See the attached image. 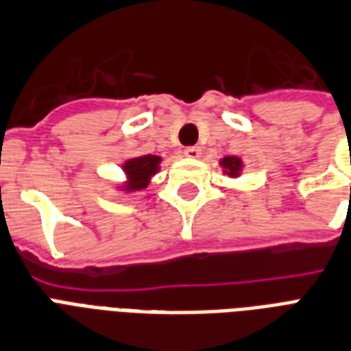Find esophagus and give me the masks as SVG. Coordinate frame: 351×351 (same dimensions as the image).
I'll return each instance as SVG.
<instances>
[{
    "instance_id": "34e87169",
    "label": "esophagus",
    "mask_w": 351,
    "mask_h": 351,
    "mask_svg": "<svg viewBox=\"0 0 351 351\" xmlns=\"http://www.w3.org/2000/svg\"><path fill=\"white\" fill-rule=\"evenodd\" d=\"M184 156H186V157H199L201 156V148H199V146H189V148H184Z\"/></svg>"
}]
</instances>
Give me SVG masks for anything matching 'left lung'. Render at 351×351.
<instances>
[{"instance_id": "1", "label": "left lung", "mask_w": 351, "mask_h": 351, "mask_svg": "<svg viewBox=\"0 0 351 351\" xmlns=\"http://www.w3.org/2000/svg\"><path fill=\"white\" fill-rule=\"evenodd\" d=\"M221 165L227 168V173L232 176V178L238 176V172H240V168H241V161L238 159V157H225L223 161H221Z\"/></svg>"}]
</instances>
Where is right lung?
<instances>
[{
    "label": "right lung",
    "instance_id": "add662e5",
    "mask_svg": "<svg viewBox=\"0 0 351 351\" xmlns=\"http://www.w3.org/2000/svg\"><path fill=\"white\" fill-rule=\"evenodd\" d=\"M161 162V157L157 156H143L130 159L124 165V172L128 173V189L130 190H141L145 189L150 178L157 172Z\"/></svg>",
    "mask_w": 351,
    "mask_h": 351
}]
</instances>
